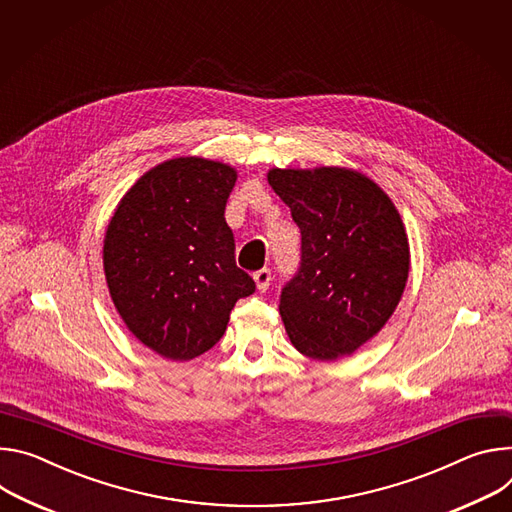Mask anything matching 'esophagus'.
<instances>
[{
	"instance_id": "obj_1",
	"label": "esophagus",
	"mask_w": 512,
	"mask_h": 512,
	"mask_svg": "<svg viewBox=\"0 0 512 512\" xmlns=\"http://www.w3.org/2000/svg\"><path fill=\"white\" fill-rule=\"evenodd\" d=\"M270 280H272L270 268H262V270L254 272V282H256V289H258L260 293H264V291L270 287Z\"/></svg>"
}]
</instances>
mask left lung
<instances>
[{
	"instance_id": "8db88e82",
	"label": "left lung",
	"mask_w": 512,
	"mask_h": 512,
	"mask_svg": "<svg viewBox=\"0 0 512 512\" xmlns=\"http://www.w3.org/2000/svg\"><path fill=\"white\" fill-rule=\"evenodd\" d=\"M266 177L301 230V270L278 305L291 344L313 360L350 356L405 293L411 248L401 213L354 168L274 166Z\"/></svg>"
}]
</instances>
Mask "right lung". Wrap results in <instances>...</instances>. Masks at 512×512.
Listing matches in <instances>:
<instances>
[{"mask_svg":"<svg viewBox=\"0 0 512 512\" xmlns=\"http://www.w3.org/2000/svg\"><path fill=\"white\" fill-rule=\"evenodd\" d=\"M232 164L177 156L152 166L126 191L103 238V272L130 333L158 356L187 362L225 333L254 280L236 266L225 203Z\"/></svg>","mask_w":512,"mask_h":512,"instance_id":"right-lung-1","label":"right lung"}]
</instances>
